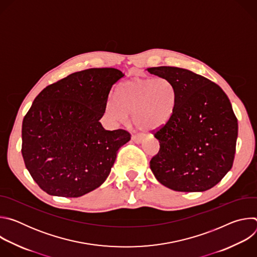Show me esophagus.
Listing matches in <instances>:
<instances>
[{"instance_id":"34e87169","label":"esophagus","mask_w":257,"mask_h":257,"mask_svg":"<svg viewBox=\"0 0 257 257\" xmlns=\"http://www.w3.org/2000/svg\"><path fill=\"white\" fill-rule=\"evenodd\" d=\"M132 140H133L134 142H136V143H139V142H141V141L143 140V136L138 135V134H135V135L132 136Z\"/></svg>"}]
</instances>
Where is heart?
I'll list each match as a JSON object with an SVG mask.
<instances>
[{"instance_id":"1","label":"heart","mask_w":257,"mask_h":257,"mask_svg":"<svg viewBox=\"0 0 257 257\" xmlns=\"http://www.w3.org/2000/svg\"><path fill=\"white\" fill-rule=\"evenodd\" d=\"M177 102L174 83L165 78H133L122 83L106 102V115L117 123H127L129 116L144 130H158L173 117Z\"/></svg>"}]
</instances>
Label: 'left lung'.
<instances>
[{
	"label": "left lung",
	"instance_id": "obj_1",
	"mask_svg": "<svg viewBox=\"0 0 257 257\" xmlns=\"http://www.w3.org/2000/svg\"><path fill=\"white\" fill-rule=\"evenodd\" d=\"M151 74L171 80L177 102L171 120L153 130L160 151L151 169L161 184L179 192L205 191L231 170L238 122L232 104L214 82L187 69L161 66Z\"/></svg>",
	"mask_w": 257,
	"mask_h": 257
}]
</instances>
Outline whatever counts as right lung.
I'll return each mask as SVG.
<instances>
[{"label":"right lung","instance_id":"right-lung-1","mask_svg":"<svg viewBox=\"0 0 257 257\" xmlns=\"http://www.w3.org/2000/svg\"><path fill=\"white\" fill-rule=\"evenodd\" d=\"M123 73L91 68L48 85L22 123V157L32 179L50 195L79 197L99 187L131 134L104 130L99 119Z\"/></svg>","mask_w":257,"mask_h":257}]
</instances>
